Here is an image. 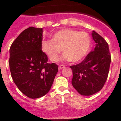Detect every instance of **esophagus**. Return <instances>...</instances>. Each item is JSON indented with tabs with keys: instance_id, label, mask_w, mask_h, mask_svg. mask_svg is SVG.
<instances>
[{
	"instance_id": "34e87169",
	"label": "esophagus",
	"mask_w": 121,
	"mask_h": 121,
	"mask_svg": "<svg viewBox=\"0 0 121 121\" xmlns=\"http://www.w3.org/2000/svg\"><path fill=\"white\" fill-rule=\"evenodd\" d=\"M65 68V65H63V64H61V65H60L59 67H58V69H63V68Z\"/></svg>"
}]
</instances>
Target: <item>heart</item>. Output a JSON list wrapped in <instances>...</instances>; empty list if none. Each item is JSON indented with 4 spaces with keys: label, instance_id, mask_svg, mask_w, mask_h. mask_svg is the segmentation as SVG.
<instances>
[{
    "label": "heart",
    "instance_id": "obj_1",
    "mask_svg": "<svg viewBox=\"0 0 121 121\" xmlns=\"http://www.w3.org/2000/svg\"><path fill=\"white\" fill-rule=\"evenodd\" d=\"M90 46L91 39L86 32L63 29L54 34L52 40L44 41L43 49L53 61L59 60L63 50L64 60L77 63L85 58Z\"/></svg>",
    "mask_w": 121,
    "mask_h": 121
}]
</instances>
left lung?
<instances>
[{
    "mask_svg": "<svg viewBox=\"0 0 121 121\" xmlns=\"http://www.w3.org/2000/svg\"><path fill=\"white\" fill-rule=\"evenodd\" d=\"M92 36L95 43L93 51L81 63L70 66L73 74L72 85L82 95H92L102 88L111 61L107 41L95 31H92Z\"/></svg>",
    "mask_w": 121,
    "mask_h": 121,
    "instance_id": "left-lung-1",
    "label": "left lung"
}]
</instances>
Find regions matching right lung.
<instances>
[{"mask_svg":"<svg viewBox=\"0 0 121 121\" xmlns=\"http://www.w3.org/2000/svg\"><path fill=\"white\" fill-rule=\"evenodd\" d=\"M42 28L30 27L23 31L10 48L11 75L19 90L35 99L48 93L58 72V65L48 63L42 52Z\"/></svg>","mask_w":121,"mask_h":121,"instance_id":"obj_1","label":"right lung"}]
</instances>
